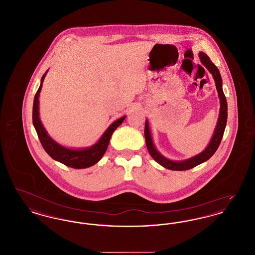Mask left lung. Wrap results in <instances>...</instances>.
Returning a JSON list of instances; mask_svg holds the SVG:
<instances>
[{
	"label": "left lung",
	"instance_id": "left-lung-1",
	"mask_svg": "<svg viewBox=\"0 0 255 255\" xmlns=\"http://www.w3.org/2000/svg\"><path fill=\"white\" fill-rule=\"evenodd\" d=\"M199 56H200L202 64L209 71V73L212 74V76L215 80L216 89H217L219 98H220V114H219L218 122H217L215 132L212 135V138H211L209 144L202 153H200L199 155H196L192 158L184 159V160L174 161V160H170L168 158L163 157L162 155H160L158 153V150L156 149V147L153 143L148 121H146L144 135H145L146 146H147L148 152L151 155V157L154 158L158 163L167 169L175 170V171L191 169L195 166L205 162L207 159H209L218 149L221 140L223 138V135H224L225 129H226L227 121H228V102H227V98L225 97V94L223 92L221 74L219 72L218 68L211 62L209 57L206 55L205 52H200Z\"/></svg>",
	"mask_w": 255,
	"mask_h": 255
}]
</instances>
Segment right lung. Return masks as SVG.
<instances>
[{
  "instance_id": "add662e5",
  "label": "right lung",
  "mask_w": 255,
  "mask_h": 255,
  "mask_svg": "<svg viewBox=\"0 0 255 255\" xmlns=\"http://www.w3.org/2000/svg\"><path fill=\"white\" fill-rule=\"evenodd\" d=\"M47 73L48 71L44 73V75L41 78V84L35 94L34 101H33V109H32V122L36 130L38 137L40 139V142L43 146V148L45 149V151L53 159L72 168H76V169L88 168L96 164L103 157L109 145L110 138L112 134L125 120L126 116L122 117L114 123H112L109 128L105 131V133L102 134L100 139L96 144L91 147L83 148V149H71V148L60 145L49 136L39 118V95H40L42 85Z\"/></svg>"
}]
</instances>
